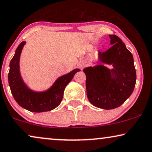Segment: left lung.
I'll return each mask as SVG.
<instances>
[{"label": "left lung", "mask_w": 152, "mask_h": 152, "mask_svg": "<svg viewBox=\"0 0 152 152\" xmlns=\"http://www.w3.org/2000/svg\"><path fill=\"white\" fill-rule=\"evenodd\" d=\"M113 46L99 52V60L112 64L109 69L104 65L84 69L86 75L88 99L93 106L110 110L120 106L131 96L135 86L136 72L133 55L120 37L110 35Z\"/></svg>", "instance_id": "1"}]
</instances>
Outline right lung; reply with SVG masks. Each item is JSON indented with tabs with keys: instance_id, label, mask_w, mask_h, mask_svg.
I'll list each match as a JSON object with an SVG mask.
<instances>
[{
	"instance_id": "obj_1",
	"label": "right lung",
	"mask_w": 152,
	"mask_h": 152,
	"mask_svg": "<svg viewBox=\"0 0 152 152\" xmlns=\"http://www.w3.org/2000/svg\"><path fill=\"white\" fill-rule=\"evenodd\" d=\"M26 42H22L18 46L15 54L10 63L8 82L14 98L22 108L33 113L50 111L60 105L63 98L66 86L74 77L78 69L58 78L49 90L43 92L30 90L24 83L19 72V59L21 52Z\"/></svg>"
}]
</instances>
